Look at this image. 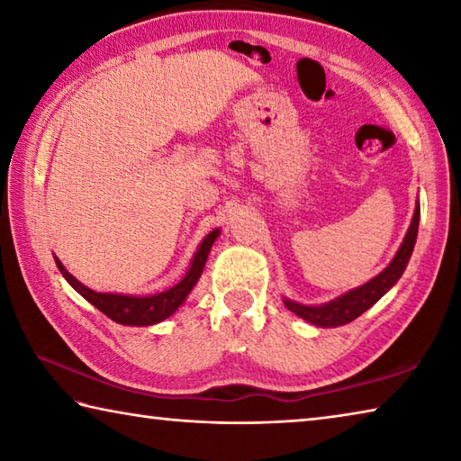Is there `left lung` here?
I'll list each match as a JSON object with an SVG mask.
<instances>
[{"label": "left lung", "mask_w": 461, "mask_h": 461, "mask_svg": "<svg viewBox=\"0 0 461 461\" xmlns=\"http://www.w3.org/2000/svg\"><path fill=\"white\" fill-rule=\"evenodd\" d=\"M419 217H420V209L417 203L415 213H412V220L407 230V236H404L399 252L394 254V258L390 260L388 267L382 270L380 275L368 280V283L343 293L341 296H338V299L321 303V305H303V303L291 301L285 296L283 299L285 307L288 311H293L294 315H299L301 319H305L307 323L317 325V327H339L354 321L356 317H360L364 311H368L374 303H378L382 296L390 291V288L399 283V278L402 276V272L411 260L412 249H415Z\"/></svg>", "instance_id": "obj_1"}]
</instances>
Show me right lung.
Here are the masks:
<instances>
[{
  "mask_svg": "<svg viewBox=\"0 0 461 461\" xmlns=\"http://www.w3.org/2000/svg\"><path fill=\"white\" fill-rule=\"evenodd\" d=\"M220 238V228L209 231L194 252L191 267L186 270V275L178 280L175 286L167 288V291L156 293V294H146V296H136V294H120V293H97L93 288L85 286L79 283L71 272H68L59 258H54L60 275L71 285L77 293H79L83 299H87L93 307H97L101 313L107 315L112 321L120 325H156L165 321L175 311L183 305L186 296L193 291V286L197 285L203 268H205L207 256L212 252L213 241Z\"/></svg>",
  "mask_w": 461,
  "mask_h": 461,
  "instance_id": "add662e5",
  "label": "right lung"
}]
</instances>
